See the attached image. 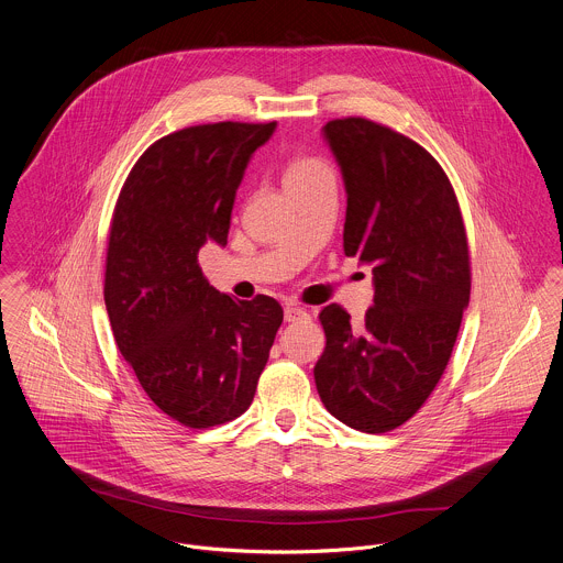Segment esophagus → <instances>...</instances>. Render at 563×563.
<instances>
[{"label": "esophagus", "mask_w": 563, "mask_h": 563, "mask_svg": "<svg viewBox=\"0 0 563 563\" xmlns=\"http://www.w3.org/2000/svg\"><path fill=\"white\" fill-rule=\"evenodd\" d=\"M284 319H286L288 323H295V321L310 319V314H308L303 308H299L297 303H288V306L284 308Z\"/></svg>", "instance_id": "esophagus-1"}]
</instances>
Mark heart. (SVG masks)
<instances>
[{
    "mask_svg": "<svg viewBox=\"0 0 563 563\" xmlns=\"http://www.w3.org/2000/svg\"><path fill=\"white\" fill-rule=\"evenodd\" d=\"M328 172V167L319 161V158H312V156H295L286 169V176H284V183L290 185V183H303V180H310L319 174Z\"/></svg>",
    "mask_w": 563,
    "mask_h": 563,
    "instance_id": "1",
    "label": "heart"
}]
</instances>
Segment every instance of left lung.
<instances>
[{"label": "left lung", "instance_id": "1", "mask_svg": "<svg viewBox=\"0 0 563 563\" xmlns=\"http://www.w3.org/2000/svg\"><path fill=\"white\" fill-rule=\"evenodd\" d=\"M345 183L343 251L372 264L374 306L363 323L330 303L314 383L343 424L385 433L438 385L471 295L466 231L438 161L411 139L361 117L325 123Z\"/></svg>", "mask_w": 563, "mask_h": 563}]
</instances>
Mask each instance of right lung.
Segmentation results:
<instances>
[{
    "instance_id": "add662e5",
    "label": "right lung",
    "mask_w": 563,
    "mask_h": 563,
    "mask_svg": "<svg viewBox=\"0 0 563 563\" xmlns=\"http://www.w3.org/2000/svg\"><path fill=\"white\" fill-rule=\"evenodd\" d=\"M277 123H209L156 141L132 167L114 207L106 308L123 358L169 418L209 429L255 396L282 306L216 290L198 264L227 246L244 169Z\"/></svg>"
}]
</instances>
